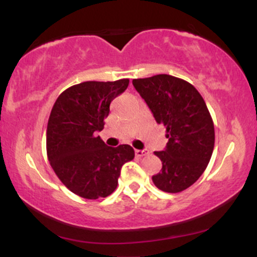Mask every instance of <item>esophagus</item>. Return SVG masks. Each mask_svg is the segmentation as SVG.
Here are the masks:
<instances>
[{
  "label": "esophagus",
  "instance_id": "1",
  "mask_svg": "<svg viewBox=\"0 0 257 257\" xmlns=\"http://www.w3.org/2000/svg\"><path fill=\"white\" fill-rule=\"evenodd\" d=\"M150 155L149 150H135V156L137 157H144V156Z\"/></svg>",
  "mask_w": 257,
  "mask_h": 257
}]
</instances>
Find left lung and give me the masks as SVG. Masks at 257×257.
<instances>
[{
  "label": "left lung",
  "mask_w": 257,
  "mask_h": 257,
  "mask_svg": "<svg viewBox=\"0 0 257 257\" xmlns=\"http://www.w3.org/2000/svg\"><path fill=\"white\" fill-rule=\"evenodd\" d=\"M133 85L169 139L164 151L155 152L162 170L152 176L153 184L164 192H181L200 178L213 155L210 112L199 91L185 79L163 73L133 79Z\"/></svg>",
  "instance_id": "left-lung-1"
}]
</instances>
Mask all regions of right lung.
Here are the masks:
<instances>
[{
  "mask_svg": "<svg viewBox=\"0 0 257 257\" xmlns=\"http://www.w3.org/2000/svg\"><path fill=\"white\" fill-rule=\"evenodd\" d=\"M129 84L88 81L65 89L53 106L47 125V156L63 184L85 199L105 198L117 188L122 166L134 158L132 146L105 145L110 104Z\"/></svg>",
  "mask_w": 257,
  "mask_h": 257,
  "instance_id": "obj_1",
  "label": "right lung"
}]
</instances>
